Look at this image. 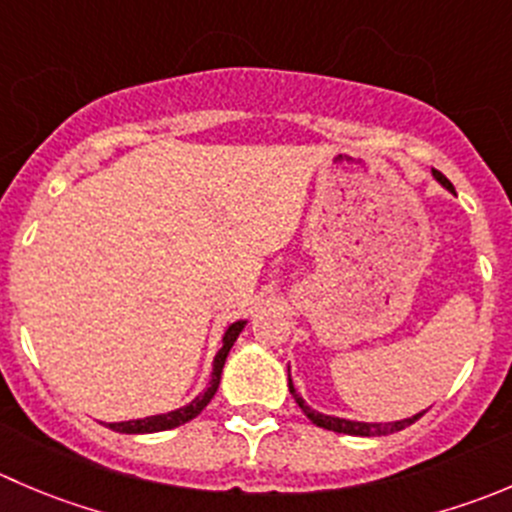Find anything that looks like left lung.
Instances as JSON below:
<instances>
[{
  "instance_id": "left-lung-1",
  "label": "left lung",
  "mask_w": 512,
  "mask_h": 512,
  "mask_svg": "<svg viewBox=\"0 0 512 512\" xmlns=\"http://www.w3.org/2000/svg\"><path fill=\"white\" fill-rule=\"evenodd\" d=\"M433 177L440 182V185L445 187V190L453 192V195H455L453 185H450V180L443 175V172L433 170ZM287 388H290L292 398H295V403L300 405L302 413H305L307 418H310L312 423L317 425V428H325V430H332V433H342V435H357V438H380V435L398 433V430L408 428V425H413L415 420H420L425 415V410H423V413H415V415H410V418H405V420H395V423H360V420H347V418H335V415L317 413V410H312L310 405L305 403V398H302V395L297 393L295 385H292L290 367H287Z\"/></svg>"
}]
</instances>
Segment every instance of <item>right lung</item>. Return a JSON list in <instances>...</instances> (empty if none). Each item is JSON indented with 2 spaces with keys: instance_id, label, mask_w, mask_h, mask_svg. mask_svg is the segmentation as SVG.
Wrapping results in <instances>:
<instances>
[{
  "instance_id": "obj_1",
  "label": "right lung",
  "mask_w": 512,
  "mask_h": 512,
  "mask_svg": "<svg viewBox=\"0 0 512 512\" xmlns=\"http://www.w3.org/2000/svg\"><path fill=\"white\" fill-rule=\"evenodd\" d=\"M247 320H237L232 322L230 327L225 330L222 335V347L217 350L215 360H212V372H210V385H207L205 393L197 395L192 403H187L185 408H177L170 410V413H162V415H150V418H137V420H122V423H104L109 430L114 433H127V435H145V433H162V430H172V428H180V425L190 423L192 418L202 413L207 408L212 398H215L217 388H220V377H222V367H225L227 355H230L232 345L235 340L240 337V332L245 330Z\"/></svg>"
}]
</instances>
